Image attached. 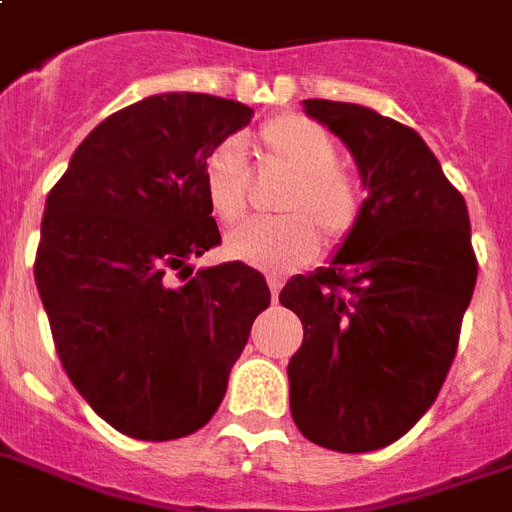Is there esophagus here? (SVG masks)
Wrapping results in <instances>:
<instances>
[{
    "instance_id": "obj_1",
    "label": "esophagus",
    "mask_w": 512,
    "mask_h": 512,
    "mask_svg": "<svg viewBox=\"0 0 512 512\" xmlns=\"http://www.w3.org/2000/svg\"><path fill=\"white\" fill-rule=\"evenodd\" d=\"M268 290H271V295H274L276 301V295L282 290V279H279V276H268Z\"/></svg>"
}]
</instances>
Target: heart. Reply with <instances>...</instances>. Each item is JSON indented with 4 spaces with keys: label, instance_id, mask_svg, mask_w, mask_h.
<instances>
[{
    "label": "heart",
    "instance_id": "1",
    "mask_svg": "<svg viewBox=\"0 0 512 512\" xmlns=\"http://www.w3.org/2000/svg\"><path fill=\"white\" fill-rule=\"evenodd\" d=\"M263 170L285 176L276 195L279 219L246 222L225 238V255L271 274H287L306 266L320 236L331 246L350 236L363 211L361 181L339 168V146L323 124L282 113L257 132ZM203 192L211 214L222 225H233L246 214L249 170L233 140H222L203 160Z\"/></svg>",
    "mask_w": 512,
    "mask_h": 512
}]
</instances>
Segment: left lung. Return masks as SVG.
<instances>
[{
    "mask_svg": "<svg viewBox=\"0 0 512 512\" xmlns=\"http://www.w3.org/2000/svg\"><path fill=\"white\" fill-rule=\"evenodd\" d=\"M304 111L350 149L369 198L331 263L279 293L304 325L290 412L314 445L369 453L437 399L478 260L467 203L418 132L355 102L304 100Z\"/></svg>",
    "mask_w": 512,
    "mask_h": 512,
    "instance_id": "obj_1",
    "label": "left lung"
}]
</instances>
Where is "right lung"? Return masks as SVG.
<instances>
[{"label":"right lung","instance_id":"obj_1","mask_svg":"<svg viewBox=\"0 0 512 512\" xmlns=\"http://www.w3.org/2000/svg\"><path fill=\"white\" fill-rule=\"evenodd\" d=\"M252 108L154 94L97 124L48 192L34 282L64 372L113 429L165 442L206 426L255 317L271 304L246 263L192 274L219 244L203 160ZM188 271L184 286L172 285Z\"/></svg>","mask_w":512,"mask_h":512}]
</instances>
